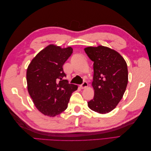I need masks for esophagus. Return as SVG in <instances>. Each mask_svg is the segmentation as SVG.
Returning a JSON list of instances; mask_svg holds the SVG:
<instances>
[{
    "instance_id": "esophagus-1",
    "label": "esophagus",
    "mask_w": 151,
    "mask_h": 151,
    "mask_svg": "<svg viewBox=\"0 0 151 151\" xmlns=\"http://www.w3.org/2000/svg\"><path fill=\"white\" fill-rule=\"evenodd\" d=\"M88 83H87L86 81H84V82H83V84H82L81 85H80V88L81 89H84V88H86V87H88Z\"/></svg>"
}]
</instances>
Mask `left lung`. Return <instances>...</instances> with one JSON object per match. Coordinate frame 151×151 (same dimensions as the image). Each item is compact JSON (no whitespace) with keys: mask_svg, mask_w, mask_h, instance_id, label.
<instances>
[{"mask_svg":"<svg viewBox=\"0 0 151 151\" xmlns=\"http://www.w3.org/2000/svg\"><path fill=\"white\" fill-rule=\"evenodd\" d=\"M94 62L93 87L94 96L88 106L95 112L104 114L115 109L122 99L128 83L127 63L120 55L111 48L99 46L84 48Z\"/></svg>","mask_w":151,"mask_h":151,"instance_id":"1","label":"left lung"}]
</instances>
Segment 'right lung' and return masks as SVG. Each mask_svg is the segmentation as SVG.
Instances as JSON below:
<instances>
[{
    "label": "right lung",
    "mask_w": 151,
    "mask_h": 151,
    "mask_svg": "<svg viewBox=\"0 0 151 151\" xmlns=\"http://www.w3.org/2000/svg\"><path fill=\"white\" fill-rule=\"evenodd\" d=\"M71 47L61 48L50 45L32 60L26 72L28 93L38 110L55 116L67 109L77 86L68 84L63 65L70 57Z\"/></svg>",
    "instance_id": "right-lung-1"
}]
</instances>
